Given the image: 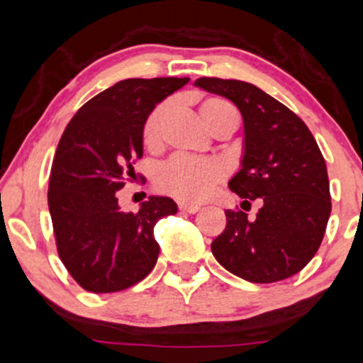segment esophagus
Masks as SVG:
<instances>
[{
    "label": "esophagus",
    "instance_id": "34e87169",
    "mask_svg": "<svg viewBox=\"0 0 363 363\" xmlns=\"http://www.w3.org/2000/svg\"><path fill=\"white\" fill-rule=\"evenodd\" d=\"M179 208H181L182 212H188V213H194L200 211V207L198 205H193V203H179Z\"/></svg>",
    "mask_w": 363,
    "mask_h": 363
}]
</instances>
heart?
Listing matches in <instances>:
<instances>
[{
	"label": "heart",
	"mask_w": 363,
	"mask_h": 363,
	"mask_svg": "<svg viewBox=\"0 0 363 363\" xmlns=\"http://www.w3.org/2000/svg\"><path fill=\"white\" fill-rule=\"evenodd\" d=\"M170 113L169 102L158 104L146 118L143 127L144 146L155 150L162 143V130ZM200 113L207 127L213 132L226 121H238L235 108L224 99L211 97L201 102ZM226 177V167L216 158H172L156 174L160 191L182 201H201Z\"/></svg>",
	"instance_id": "heart-1"
}]
</instances>
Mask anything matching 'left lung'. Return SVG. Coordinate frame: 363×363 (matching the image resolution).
Wrapping results in <instances>:
<instances>
[{
	"label": "left lung",
	"instance_id": "1",
	"mask_svg": "<svg viewBox=\"0 0 363 363\" xmlns=\"http://www.w3.org/2000/svg\"><path fill=\"white\" fill-rule=\"evenodd\" d=\"M194 85L230 99L242 113L245 152L230 189L247 203L262 201L254 219L226 211V228L212 242L213 257L252 284L299 273L318 250L333 208L315 137L296 113L252 83L198 78Z\"/></svg>",
	"mask_w": 363,
	"mask_h": 363
}]
</instances>
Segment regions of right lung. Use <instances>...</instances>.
Segmentation results:
<instances>
[{"mask_svg": "<svg viewBox=\"0 0 363 363\" xmlns=\"http://www.w3.org/2000/svg\"><path fill=\"white\" fill-rule=\"evenodd\" d=\"M189 78H128L91 97L71 118L48 182L60 261L85 291L108 294L139 284L155 268V224L174 216L172 198L150 196L139 212H121L116 191L135 179L143 127L158 102Z\"/></svg>", "mask_w": 363, "mask_h": 363, "instance_id": "1", "label": "right lung"}]
</instances>
